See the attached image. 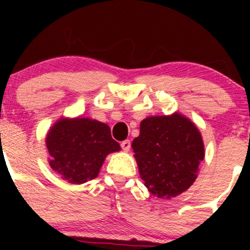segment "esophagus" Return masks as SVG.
Masks as SVG:
<instances>
[{
  "mask_svg": "<svg viewBox=\"0 0 250 250\" xmlns=\"http://www.w3.org/2000/svg\"><path fill=\"white\" fill-rule=\"evenodd\" d=\"M121 147H122V150L125 151V152H128V151L130 150V141L129 140H125L121 143Z\"/></svg>",
  "mask_w": 250,
  "mask_h": 250,
  "instance_id": "esophagus-1",
  "label": "esophagus"
}]
</instances>
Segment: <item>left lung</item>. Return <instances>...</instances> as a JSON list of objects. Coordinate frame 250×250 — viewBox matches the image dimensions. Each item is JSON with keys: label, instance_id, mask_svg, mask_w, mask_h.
<instances>
[{"label": "left lung", "instance_id": "8db88e82", "mask_svg": "<svg viewBox=\"0 0 250 250\" xmlns=\"http://www.w3.org/2000/svg\"><path fill=\"white\" fill-rule=\"evenodd\" d=\"M132 147L144 184L163 200L176 197L195 183L204 158L201 132L179 112L141 121Z\"/></svg>", "mask_w": 250, "mask_h": 250}]
</instances>
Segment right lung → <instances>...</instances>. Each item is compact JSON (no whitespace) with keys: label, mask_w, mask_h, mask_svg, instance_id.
Returning a JSON list of instances; mask_svg holds the SVG:
<instances>
[{"label":"right lung","mask_w":250,"mask_h":250,"mask_svg":"<svg viewBox=\"0 0 250 250\" xmlns=\"http://www.w3.org/2000/svg\"><path fill=\"white\" fill-rule=\"evenodd\" d=\"M46 145L50 168L76 185L97 178L106 156L121 150L109 125L89 117L58 120L48 130Z\"/></svg>","instance_id":"1"}]
</instances>
